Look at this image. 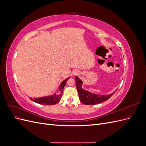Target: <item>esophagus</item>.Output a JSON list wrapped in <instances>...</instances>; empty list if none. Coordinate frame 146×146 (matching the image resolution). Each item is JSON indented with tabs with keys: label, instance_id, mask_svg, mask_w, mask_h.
<instances>
[{
	"label": "esophagus",
	"instance_id": "obj_1",
	"mask_svg": "<svg viewBox=\"0 0 146 146\" xmlns=\"http://www.w3.org/2000/svg\"><path fill=\"white\" fill-rule=\"evenodd\" d=\"M78 74V70H74V71L73 72V74L74 75H77Z\"/></svg>",
	"mask_w": 146,
	"mask_h": 146
}]
</instances>
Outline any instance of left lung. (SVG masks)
Returning a JSON list of instances; mask_svg holds the SVG:
<instances>
[{
	"mask_svg": "<svg viewBox=\"0 0 146 146\" xmlns=\"http://www.w3.org/2000/svg\"><path fill=\"white\" fill-rule=\"evenodd\" d=\"M76 82L79 99H80L81 102H82L85 105H96L102 103L103 102L107 100L108 99L111 98L113 94H111L107 96H105L91 94V92L82 89V85L83 82L80 79H79L78 78V77H76Z\"/></svg>",
	"mask_w": 146,
	"mask_h": 146,
	"instance_id": "1",
	"label": "left lung"
}]
</instances>
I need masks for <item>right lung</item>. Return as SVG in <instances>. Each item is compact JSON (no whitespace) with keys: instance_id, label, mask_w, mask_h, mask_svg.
Here are the masks:
<instances>
[{"instance_id":"right-lung-1","label":"right lung","mask_w":146,"mask_h":146,"mask_svg":"<svg viewBox=\"0 0 146 146\" xmlns=\"http://www.w3.org/2000/svg\"><path fill=\"white\" fill-rule=\"evenodd\" d=\"M69 78H66V80L62 82V83H61V85L59 86V90L61 91V93L56 94H54V95L50 96H48V97H43V98H36V99H32V101L35 102L37 104H42V105H55L57 103L59 102V101L61 100V97H62V93H63V91L64 89V87L66 85V82H67Z\"/></svg>"}]
</instances>
